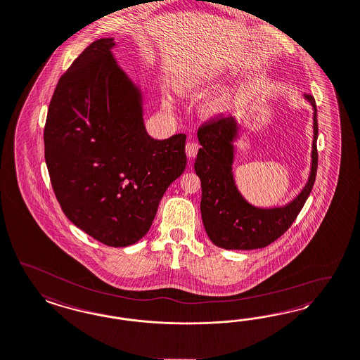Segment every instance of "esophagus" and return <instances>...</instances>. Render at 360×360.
<instances>
[{
    "label": "esophagus",
    "instance_id": "34e87169",
    "mask_svg": "<svg viewBox=\"0 0 360 360\" xmlns=\"http://www.w3.org/2000/svg\"><path fill=\"white\" fill-rule=\"evenodd\" d=\"M199 148H200V146H199L198 142H195V141H190V142H187V157H190V158H194V157L198 154Z\"/></svg>",
    "mask_w": 360,
    "mask_h": 360
}]
</instances>
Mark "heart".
Wrapping results in <instances>:
<instances>
[{
    "label": "heart",
    "mask_w": 360,
    "mask_h": 360,
    "mask_svg": "<svg viewBox=\"0 0 360 360\" xmlns=\"http://www.w3.org/2000/svg\"><path fill=\"white\" fill-rule=\"evenodd\" d=\"M163 105H165L166 108H172L170 99H165V101H163ZM226 108H227V97H226V96L218 97L217 99H212L210 103L207 105V109L212 112H224V110H226Z\"/></svg>",
    "instance_id": "obj_1"
}]
</instances>
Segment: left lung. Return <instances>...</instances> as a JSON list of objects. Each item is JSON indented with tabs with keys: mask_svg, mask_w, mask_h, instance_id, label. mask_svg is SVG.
Here are the masks:
<instances>
[{
	"mask_svg": "<svg viewBox=\"0 0 360 360\" xmlns=\"http://www.w3.org/2000/svg\"><path fill=\"white\" fill-rule=\"evenodd\" d=\"M314 106V142L310 178L302 193L285 207L258 209L251 206L236 190L231 173L233 143L236 124L233 117L215 114L199 126L202 148L195 160V173L200 178V212L211 242L226 250H254L269 246L283 236L297 219L310 195L318 170V120Z\"/></svg>",
	"mask_w": 360,
	"mask_h": 360,
	"instance_id": "left-lung-1",
	"label": "left lung"
}]
</instances>
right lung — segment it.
Returning <instances> with one entry per match:
<instances>
[{
  "label": "right lung",
  "mask_w": 360,
  "mask_h": 360,
  "mask_svg": "<svg viewBox=\"0 0 360 360\" xmlns=\"http://www.w3.org/2000/svg\"><path fill=\"white\" fill-rule=\"evenodd\" d=\"M112 38L91 42L61 75L44 130L50 182L65 215L112 248L149 231L166 188L186 167V134L148 136L141 93L112 58Z\"/></svg>",
  "instance_id": "add662e5"
}]
</instances>
